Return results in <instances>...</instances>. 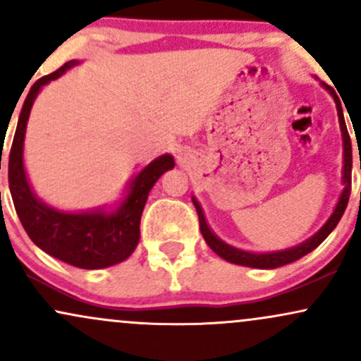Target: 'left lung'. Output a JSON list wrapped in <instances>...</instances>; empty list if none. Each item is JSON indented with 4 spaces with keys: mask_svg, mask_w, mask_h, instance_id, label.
Listing matches in <instances>:
<instances>
[{
    "mask_svg": "<svg viewBox=\"0 0 361 361\" xmlns=\"http://www.w3.org/2000/svg\"><path fill=\"white\" fill-rule=\"evenodd\" d=\"M324 86L329 90V93L333 94L334 102H336L339 126H341V132H343V144H345V168H343V181H345V190H343L341 197H339L336 209H334V212L329 217V221L324 224V227H322L317 234H314L312 238L307 239V241L302 243L300 246L290 247V250L279 251V252H268V255L267 252H264V255H255V252L235 250V247L229 246V244L222 243L221 239H219L217 235H215L212 231L209 229L200 205H198L197 200H193L195 209H197V212H198L200 231H202V235H204L205 243L209 244L210 250H212L215 255H219L221 258L229 261V263L243 264V267H251V268H261V270H270V268H279V267H283V264L293 263V261L300 259L302 256L309 255L310 251L316 250L319 244L324 241L327 235L331 234V231L338 226L339 219H341L343 214H345L348 200H350V193H351V164H353V156H351V139H350V134H348V128L345 123V115H343L341 102H339L338 94L334 93V90L331 88V86H327V85H324Z\"/></svg>",
    "mask_w": 361,
    "mask_h": 361,
    "instance_id": "obj_1",
    "label": "left lung"
}]
</instances>
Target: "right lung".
Returning <instances> with one entry per match:
<instances>
[{
	"mask_svg": "<svg viewBox=\"0 0 361 361\" xmlns=\"http://www.w3.org/2000/svg\"><path fill=\"white\" fill-rule=\"evenodd\" d=\"M73 64L76 62H66L57 71L37 80L28 91L8 157V183L20 222L40 250L82 270H98L127 259L135 250L140 235V215L147 195L157 178L175 166V161L169 154H164L144 168L132 181L126 202L111 215L103 212L64 214L37 200L23 169L22 152L27 120L40 88L64 74Z\"/></svg>",
	"mask_w": 361,
	"mask_h": 361,
	"instance_id": "1",
	"label": "right lung"
}]
</instances>
